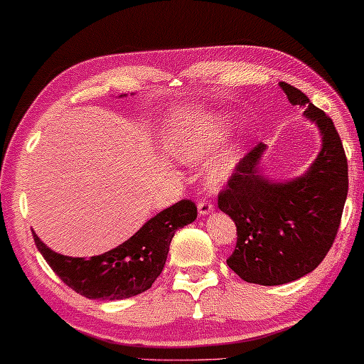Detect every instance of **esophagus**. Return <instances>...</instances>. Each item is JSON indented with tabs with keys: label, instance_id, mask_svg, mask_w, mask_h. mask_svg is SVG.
I'll return each mask as SVG.
<instances>
[{
	"label": "esophagus",
	"instance_id": "esophagus-1",
	"mask_svg": "<svg viewBox=\"0 0 364 364\" xmlns=\"http://www.w3.org/2000/svg\"><path fill=\"white\" fill-rule=\"evenodd\" d=\"M197 208H198V213L203 217V215H208V213L213 210V205H212V202H208V200H200L197 203Z\"/></svg>",
	"mask_w": 364,
	"mask_h": 364
}]
</instances>
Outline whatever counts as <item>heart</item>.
I'll return each instance as SVG.
<instances>
[{
	"mask_svg": "<svg viewBox=\"0 0 364 364\" xmlns=\"http://www.w3.org/2000/svg\"><path fill=\"white\" fill-rule=\"evenodd\" d=\"M230 119L212 111L183 114L172 124L166 136L168 152L182 164H197L207 159L213 149L232 132ZM243 159L240 146H227L217 154L207 168V182L212 187L222 186L232 177Z\"/></svg>",
	"mask_w": 364,
	"mask_h": 364,
	"instance_id": "1",
	"label": "heart"
}]
</instances>
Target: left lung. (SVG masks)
<instances>
[{
  "label": "left lung",
  "mask_w": 364,
  "mask_h": 364,
  "mask_svg": "<svg viewBox=\"0 0 364 364\" xmlns=\"http://www.w3.org/2000/svg\"><path fill=\"white\" fill-rule=\"evenodd\" d=\"M293 106L316 124L321 149L308 171L272 181L262 171L265 144L253 147L218 196V208L235 222L237 247L227 265L242 280L283 285L308 275L335 242L348 196V162L335 124L300 89L280 82Z\"/></svg>",
  "instance_id": "obj_1"
}]
</instances>
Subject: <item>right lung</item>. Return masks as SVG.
Instances as JSON below:
<instances>
[{"mask_svg":"<svg viewBox=\"0 0 364 364\" xmlns=\"http://www.w3.org/2000/svg\"><path fill=\"white\" fill-rule=\"evenodd\" d=\"M196 218V203L181 200L154 215L122 245L89 260L53 252L36 233L33 237L44 260L69 288L91 300L112 301L149 290L166 265L173 233Z\"/></svg>","mask_w":364,"mask_h":364,"instance_id":"obj_1","label":"right lung"}]
</instances>
